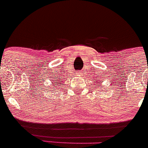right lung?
<instances>
[{
	"mask_svg": "<svg viewBox=\"0 0 148 148\" xmlns=\"http://www.w3.org/2000/svg\"><path fill=\"white\" fill-rule=\"evenodd\" d=\"M58 82V83L59 84V82H61V80H60V79H57V81H56V82Z\"/></svg>",
	"mask_w": 148,
	"mask_h": 148,
	"instance_id": "1",
	"label": "right lung"
}]
</instances>
